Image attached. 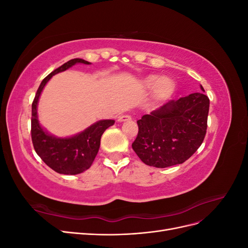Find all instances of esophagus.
I'll return each mask as SVG.
<instances>
[{
  "mask_svg": "<svg viewBox=\"0 0 248 248\" xmlns=\"http://www.w3.org/2000/svg\"><path fill=\"white\" fill-rule=\"evenodd\" d=\"M129 120H131V117L129 115H122V116H119V118H118V121L119 122L129 121Z\"/></svg>",
  "mask_w": 248,
  "mask_h": 248,
  "instance_id": "obj_1",
  "label": "esophagus"
}]
</instances>
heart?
<instances>
[{"label":"heart","mask_w":248,"mask_h":248,"mask_svg":"<svg viewBox=\"0 0 248 248\" xmlns=\"http://www.w3.org/2000/svg\"><path fill=\"white\" fill-rule=\"evenodd\" d=\"M146 84L149 88L154 87L155 95L158 99H164L169 97L174 91L175 84L170 78H158L156 76H150L146 79Z\"/></svg>","instance_id":"heart-1"}]
</instances>
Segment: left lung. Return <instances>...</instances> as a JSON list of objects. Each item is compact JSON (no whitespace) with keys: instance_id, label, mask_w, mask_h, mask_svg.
<instances>
[{"instance_id":"left-lung-1","label":"left lung","mask_w":248,"mask_h":248,"mask_svg":"<svg viewBox=\"0 0 248 248\" xmlns=\"http://www.w3.org/2000/svg\"><path fill=\"white\" fill-rule=\"evenodd\" d=\"M201 89L205 92L202 86ZM202 92L170 100L139 120L132 149L142 162L155 168L176 166L201 147L206 136L210 106Z\"/></svg>"}]
</instances>
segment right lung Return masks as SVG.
I'll list each match as a JSON object with an SVG mask.
<instances>
[{
    "mask_svg": "<svg viewBox=\"0 0 248 248\" xmlns=\"http://www.w3.org/2000/svg\"><path fill=\"white\" fill-rule=\"evenodd\" d=\"M77 63L90 64L82 59H72L60 66L41 81L32 103L31 137L35 151L46 166L63 175L80 174L91 167L98 153L101 136L109 126L115 124L114 120H102L77 136L67 139L52 137L40 126L37 117V103L44 86L52 76L65 71Z\"/></svg>",
    "mask_w": 248,
    "mask_h": 248,
    "instance_id": "right-lung-1",
    "label": "right lung"
}]
</instances>
